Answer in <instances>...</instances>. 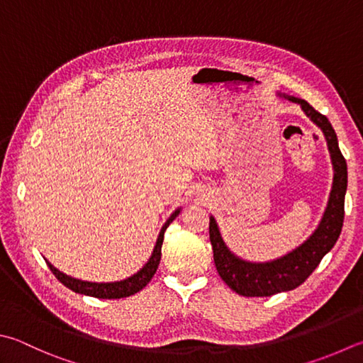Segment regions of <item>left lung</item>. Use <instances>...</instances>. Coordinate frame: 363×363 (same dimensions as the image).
I'll list each match as a JSON object with an SVG mask.
<instances>
[{
    "label": "left lung",
    "mask_w": 363,
    "mask_h": 363,
    "mask_svg": "<svg viewBox=\"0 0 363 363\" xmlns=\"http://www.w3.org/2000/svg\"><path fill=\"white\" fill-rule=\"evenodd\" d=\"M283 96L291 102L300 104L306 117L323 129L333 164V186L323 220L314 234L289 255L272 262L252 264L232 255L223 242L215 218L210 216V242L213 246L216 270L232 291L245 297H269L273 294L296 289L311 275L319 262L323 261V257L333 248L341 234V228H343L347 166L340 152L337 134L325 115L314 111L308 102L294 96H286V94Z\"/></svg>",
    "instance_id": "1"
}]
</instances>
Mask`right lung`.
Listing matches in <instances>:
<instances>
[{
	"label": "right lung",
	"mask_w": 363,
	"mask_h": 363,
	"mask_svg": "<svg viewBox=\"0 0 363 363\" xmlns=\"http://www.w3.org/2000/svg\"><path fill=\"white\" fill-rule=\"evenodd\" d=\"M180 213V208L175 210L172 215H170L166 224L162 225V229L160 232L158 240H156L155 250L152 257L148 259V262L142 267V269L135 273V275L129 277L123 281L117 283H90V281H82V279H75L72 277L65 275L63 272H60L55 269V267L47 261V265L52 270V273L57 277L61 283H63L66 288H69L74 292L84 294V296H90V297H96V298H123V297H129L134 296L135 292L142 291L145 286L150 283V279L153 278V275L158 270V265L161 261V246L164 240V232H166L167 225L172 223L177 216Z\"/></svg>",
	"instance_id": "right-lung-1"
}]
</instances>
